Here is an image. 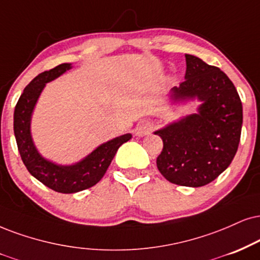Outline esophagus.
<instances>
[{"instance_id":"34e87169","label":"esophagus","mask_w":260,"mask_h":260,"mask_svg":"<svg viewBox=\"0 0 260 260\" xmlns=\"http://www.w3.org/2000/svg\"><path fill=\"white\" fill-rule=\"evenodd\" d=\"M153 129V123H150V121L146 120V121H142V123L137 125L136 127V135L137 136H145L147 134H149L150 131Z\"/></svg>"}]
</instances>
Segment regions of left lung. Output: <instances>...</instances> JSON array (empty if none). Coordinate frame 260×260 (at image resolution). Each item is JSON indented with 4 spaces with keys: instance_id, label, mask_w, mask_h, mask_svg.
<instances>
[{
    "instance_id": "1",
    "label": "left lung",
    "mask_w": 260,
    "mask_h": 260,
    "mask_svg": "<svg viewBox=\"0 0 260 260\" xmlns=\"http://www.w3.org/2000/svg\"><path fill=\"white\" fill-rule=\"evenodd\" d=\"M184 81L172 88L175 101L198 98V114L155 131L161 137L156 166L171 183L203 187L230 165L238 152L242 127V104L235 85L218 67L185 54Z\"/></svg>"
}]
</instances>
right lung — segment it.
<instances>
[{
  "mask_svg": "<svg viewBox=\"0 0 260 260\" xmlns=\"http://www.w3.org/2000/svg\"><path fill=\"white\" fill-rule=\"evenodd\" d=\"M70 69L71 63H61L35 77L24 89L14 110V135L22 162L35 178L48 188L63 194L77 193L98 183L107 171L118 148L131 139L130 134L115 137L98 147L82 161L71 166L55 165L42 158L31 139L32 111L46 83L53 81Z\"/></svg>",
  "mask_w": 260,
  "mask_h": 260,
  "instance_id": "obj_1",
  "label": "right lung"
}]
</instances>
